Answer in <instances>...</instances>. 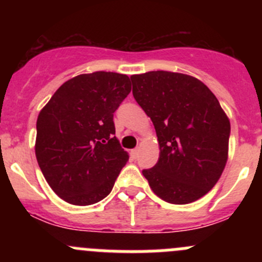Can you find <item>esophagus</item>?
<instances>
[{"label": "esophagus", "mask_w": 262, "mask_h": 262, "mask_svg": "<svg viewBox=\"0 0 262 262\" xmlns=\"http://www.w3.org/2000/svg\"><path fill=\"white\" fill-rule=\"evenodd\" d=\"M138 155H139V149H138V148H136V149H132V152H130L132 158H134V160H136V158L138 157Z\"/></svg>", "instance_id": "esophagus-1"}]
</instances>
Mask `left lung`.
Returning <instances> with one entry per match:
<instances>
[{
	"instance_id": "1",
	"label": "left lung",
	"mask_w": 262,
	"mask_h": 262,
	"mask_svg": "<svg viewBox=\"0 0 262 262\" xmlns=\"http://www.w3.org/2000/svg\"><path fill=\"white\" fill-rule=\"evenodd\" d=\"M133 96L155 125L160 158L142 171L157 196L189 204L221 178L231 124L218 99L198 78L167 71L134 75Z\"/></svg>"
}]
</instances>
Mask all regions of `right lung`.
Returning <instances> with one entry per match:
<instances>
[{"label":"right lung","instance_id":"right-lung-1","mask_svg":"<svg viewBox=\"0 0 262 262\" xmlns=\"http://www.w3.org/2000/svg\"><path fill=\"white\" fill-rule=\"evenodd\" d=\"M130 90L126 75L100 71L76 76L39 113L36 160L64 202L91 205L113 190L129 160L115 137L114 113Z\"/></svg>","mask_w":262,"mask_h":262}]
</instances>
